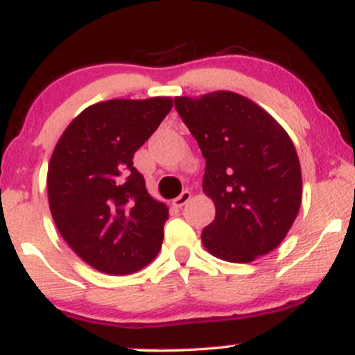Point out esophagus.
Returning <instances> with one entry per match:
<instances>
[{
	"instance_id": "obj_1",
	"label": "esophagus",
	"mask_w": 355,
	"mask_h": 355,
	"mask_svg": "<svg viewBox=\"0 0 355 355\" xmlns=\"http://www.w3.org/2000/svg\"><path fill=\"white\" fill-rule=\"evenodd\" d=\"M190 198H191V193H190V191H189V190H183L182 193L178 195V197L175 198V200H173V205H175V207H178V209H180V207L185 205V203L189 202Z\"/></svg>"
}]
</instances>
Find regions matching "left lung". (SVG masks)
Listing matches in <instances>:
<instances>
[{
    "label": "left lung",
    "instance_id": "left-lung-1",
    "mask_svg": "<svg viewBox=\"0 0 355 355\" xmlns=\"http://www.w3.org/2000/svg\"><path fill=\"white\" fill-rule=\"evenodd\" d=\"M175 108L205 157L202 189L215 220L203 247L227 262H254L280 245L299 214L302 173L287 132L234 92L175 96Z\"/></svg>",
    "mask_w": 355,
    "mask_h": 355
}]
</instances>
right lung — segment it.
Instances as JSON below:
<instances>
[{
    "mask_svg": "<svg viewBox=\"0 0 355 355\" xmlns=\"http://www.w3.org/2000/svg\"><path fill=\"white\" fill-rule=\"evenodd\" d=\"M172 105L168 96L100 101L67 126L53 150L46 187L56 229L103 274H133L160 252L168 207L148 193L133 155Z\"/></svg>",
    "mask_w": 355,
    "mask_h": 355,
    "instance_id": "obj_1",
    "label": "right lung"
}]
</instances>
